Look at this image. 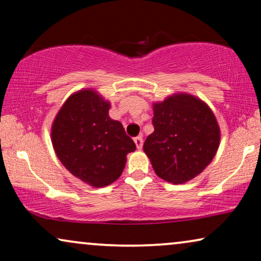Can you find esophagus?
I'll use <instances>...</instances> for the list:
<instances>
[{
    "mask_svg": "<svg viewBox=\"0 0 261 261\" xmlns=\"http://www.w3.org/2000/svg\"><path fill=\"white\" fill-rule=\"evenodd\" d=\"M134 142H135V145H137V148H138V149H141L142 144H144V140H142V137L134 138Z\"/></svg>",
    "mask_w": 261,
    "mask_h": 261,
    "instance_id": "34e87169",
    "label": "esophagus"
}]
</instances>
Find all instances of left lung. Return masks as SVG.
<instances>
[{
    "instance_id": "8db88e82",
    "label": "left lung",
    "mask_w": 261,
    "mask_h": 261,
    "mask_svg": "<svg viewBox=\"0 0 261 261\" xmlns=\"http://www.w3.org/2000/svg\"><path fill=\"white\" fill-rule=\"evenodd\" d=\"M154 132L144 152L162 179L181 184L212 163L220 146V127L212 109L189 94H174L153 105Z\"/></svg>"
}]
</instances>
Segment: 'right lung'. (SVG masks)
Returning a JSON list of instances; mask_svg holds the SVG:
<instances>
[{
	"label": "right lung",
	"instance_id": "add662e5",
	"mask_svg": "<svg viewBox=\"0 0 261 261\" xmlns=\"http://www.w3.org/2000/svg\"><path fill=\"white\" fill-rule=\"evenodd\" d=\"M110 103L92 89L74 92L57 114L52 145L64 166L94 188L121 176L135 144L121 122L109 117Z\"/></svg>",
	"mask_w": 261,
	"mask_h": 261
}]
</instances>
